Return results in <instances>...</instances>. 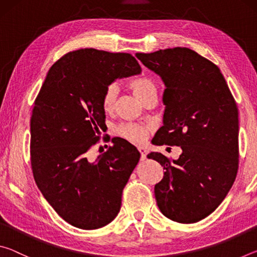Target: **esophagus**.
<instances>
[{
	"label": "esophagus",
	"mask_w": 257,
	"mask_h": 257,
	"mask_svg": "<svg viewBox=\"0 0 257 257\" xmlns=\"http://www.w3.org/2000/svg\"><path fill=\"white\" fill-rule=\"evenodd\" d=\"M138 151L141 152V160L142 161H144L145 159H146V155H147V150H146V147H144V146H139L138 147Z\"/></svg>",
	"instance_id": "1"
}]
</instances>
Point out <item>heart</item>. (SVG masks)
I'll return each instance as SVG.
<instances>
[{
    "mask_svg": "<svg viewBox=\"0 0 257 257\" xmlns=\"http://www.w3.org/2000/svg\"><path fill=\"white\" fill-rule=\"evenodd\" d=\"M129 86L134 92L135 96L141 99L142 102L152 93H158V86H156L155 82L149 77L136 78V79L130 81ZM118 92L119 88L115 84L110 85L105 89L102 101L104 110L110 111L113 107V104H114L116 96H118ZM147 133H149V130L145 127L135 123H124L116 128V134H118L119 136L135 143L144 141L147 136Z\"/></svg>",
    "mask_w": 257,
    "mask_h": 257,
    "instance_id": "obj_1",
    "label": "heart"
}]
</instances>
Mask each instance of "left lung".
<instances>
[{
    "label": "left lung",
    "mask_w": 257,
    "mask_h": 257,
    "mask_svg": "<svg viewBox=\"0 0 257 257\" xmlns=\"http://www.w3.org/2000/svg\"><path fill=\"white\" fill-rule=\"evenodd\" d=\"M161 77L165 89L163 125L156 145L180 146L177 160L150 153L164 168L154 187L162 214L194 223L227 196L238 170V108L220 69L187 47L137 53Z\"/></svg>",
    "instance_id": "8db88e82"
}]
</instances>
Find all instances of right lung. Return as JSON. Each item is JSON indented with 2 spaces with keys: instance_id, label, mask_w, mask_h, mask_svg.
<instances>
[{
  "instance_id": "add662e5",
  "label": "right lung",
  "mask_w": 257,
  "mask_h": 257,
  "mask_svg": "<svg viewBox=\"0 0 257 257\" xmlns=\"http://www.w3.org/2000/svg\"><path fill=\"white\" fill-rule=\"evenodd\" d=\"M128 53L81 49L51 67L30 119L35 181L55 212L73 227L98 229L114 220L141 153L116 138L95 161L88 151L104 127L103 95L113 81L139 75Z\"/></svg>"
}]
</instances>
